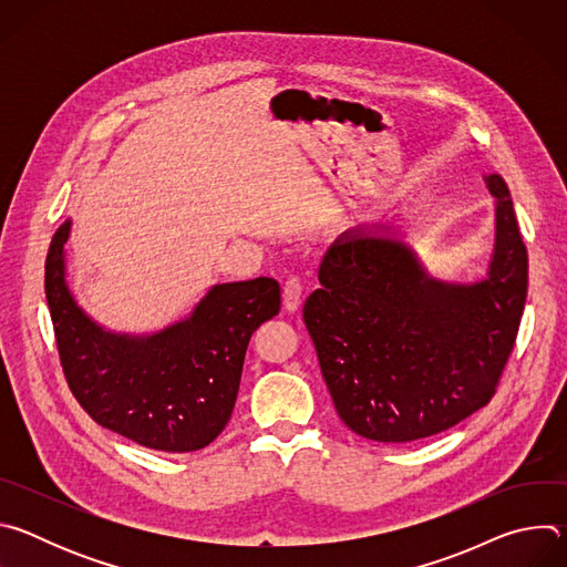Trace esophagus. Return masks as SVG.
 I'll return each instance as SVG.
<instances>
[{
  "instance_id": "1",
  "label": "esophagus",
  "mask_w": 567,
  "mask_h": 567,
  "mask_svg": "<svg viewBox=\"0 0 567 567\" xmlns=\"http://www.w3.org/2000/svg\"><path fill=\"white\" fill-rule=\"evenodd\" d=\"M302 300V282L296 276H289L282 285V305L287 311H296Z\"/></svg>"
}]
</instances>
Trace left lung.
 I'll list each match as a JSON object with an SVG mask.
<instances>
[{"instance_id":"1","label":"left lung","mask_w":567,"mask_h":567,"mask_svg":"<svg viewBox=\"0 0 567 567\" xmlns=\"http://www.w3.org/2000/svg\"><path fill=\"white\" fill-rule=\"evenodd\" d=\"M496 249L489 276L449 285L409 247L341 235L302 305L322 379L343 424L385 444L437 435L482 406L501 383L527 298V249L509 188L489 175Z\"/></svg>"}]
</instances>
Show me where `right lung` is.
<instances>
[{
    "label": "right lung",
    "instance_id": "add662e5",
    "mask_svg": "<svg viewBox=\"0 0 567 567\" xmlns=\"http://www.w3.org/2000/svg\"><path fill=\"white\" fill-rule=\"evenodd\" d=\"M53 235L44 291L60 365L85 413L141 446L190 453L228 424L247 346L260 322L280 311L274 278L215 285L193 316L152 337L110 334L75 305L64 282V241Z\"/></svg>",
    "mask_w": 567,
    "mask_h": 567
}]
</instances>
